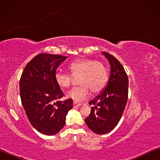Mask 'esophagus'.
I'll return each instance as SVG.
<instances>
[{
    "instance_id": "esophagus-1",
    "label": "esophagus",
    "mask_w": 160,
    "mask_h": 160,
    "mask_svg": "<svg viewBox=\"0 0 160 160\" xmlns=\"http://www.w3.org/2000/svg\"><path fill=\"white\" fill-rule=\"evenodd\" d=\"M73 108H76V107H78L81 106V104H76V102H74L73 104Z\"/></svg>"
}]
</instances>
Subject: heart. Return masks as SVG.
Masks as SVG:
<instances>
[{"mask_svg":"<svg viewBox=\"0 0 160 160\" xmlns=\"http://www.w3.org/2000/svg\"><path fill=\"white\" fill-rule=\"evenodd\" d=\"M68 69L71 75L57 71L55 73L56 84L62 89L69 88L74 78H79L78 87L67 93V97L75 102H81L88 98L89 90L98 94L104 89L108 81V71L104 64L93 59L81 58L71 62Z\"/></svg>","mask_w":160,"mask_h":160,"instance_id":"obj_1","label":"heart"}]
</instances>
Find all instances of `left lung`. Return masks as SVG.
<instances>
[{
  "label": "left lung",
  "mask_w": 160,
  "mask_h": 160,
  "mask_svg": "<svg viewBox=\"0 0 160 160\" xmlns=\"http://www.w3.org/2000/svg\"><path fill=\"white\" fill-rule=\"evenodd\" d=\"M102 53L110 63L109 80L104 90L89 102L93 107L84 120L88 127L99 135L107 133L116 127L127 104L128 92V76L124 67L113 56Z\"/></svg>",
  "instance_id": "left-lung-1"
}]
</instances>
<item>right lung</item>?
I'll return each mask as SVG.
<instances>
[{"instance_id": "add662e5", "label": "right lung", "mask_w": 160, "mask_h": 160, "mask_svg": "<svg viewBox=\"0 0 160 160\" xmlns=\"http://www.w3.org/2000/svg\"><path fill=\"white\" fill-rule=\"evenodd\" d=\"M67 57L40 53L25 66L20 80V96L30 123L47 135L58 132L65 124L73 100L58 101L64 93L55 80L57 68ZM57 101V102L55 101Z\"/></svg>"}]
</instances>
